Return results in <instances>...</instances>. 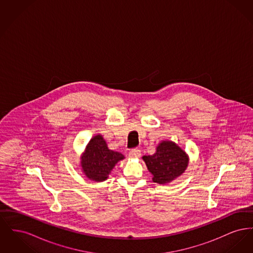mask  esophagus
Listing matches in <instances>:
<instances>
[{
  "instance_id": "34e87169",
  "label": "esophagus",
  "mask_w": 253,
  "mask_h": 253,
  "mask_svg": "<svg viewBox=\"0 0 253 253\" xmlns=\"http://www.w3.org/2000/svg\"><path fill=\"white\" fill-rule=\"evenodd\" d=\"M129 157L131 158H139L141 157V151L138 149H133L132 151H130Z\"/></svg>"
}]
</instances>
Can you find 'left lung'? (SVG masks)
Wrapping results in <instances>:
<instances>
[{
  "instance_id": "1",
  "label": "left lung",
  "mask_w": 253,
  "mask_h": 253,
  "mask_svg": "<svg viewBox=\"0 0 253 253\" xmlns=\"http://www.w3.org/2000/svg\"><path fill=\"white\" fill-rule=\"evenodd\" d=\"M148 170L157 184H168L182 175L189 165V156L176 143L162 140L158 143L156 153L142 157Z\"/></svg>"
}]
</instances>
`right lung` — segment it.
Wrapping results in <instances>:
<instances>
[{
    "instance_id": "add662e5",
    "label": "right lung",
    "mask_w": 253,
    "mask_h": 253,
    "mask_svg": "<svg viewBox=\"0 0 253 253\" xmlns=\"http://www.w3.org/2000/svg\"><path fill=\"white\" fill-rule=\"evenodd\" d=\"M124 158L121 153L110 150L103 136L97 133L86 145L80 167L88 179L102 182L108 178L117 163Z\"/></svg>"
}]
</instances>
